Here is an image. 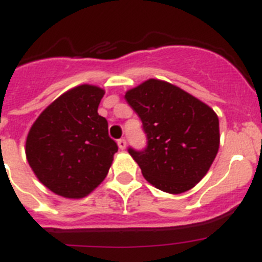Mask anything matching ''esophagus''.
Masks as SVG:
<instances>
[{"label": "esophagus", "mask_w": 262, "mask_h": 262, "mask_svg": "<svg viewBox=\"0 0 262 262\" xmlns=\"http://www.w3.org/2000/svg\"><path fill=\"white\" fill-rule=\"evenodd\" d=\"M126 145H127V143L123 138L118 140V147H119L120 149H124V148H126Z\"/></svg>", "instance_id": "34e87169"}]
</instances>
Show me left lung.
<instances>
[{"mask_svg":"<svg viewBox=\"0 0 262 262\" xmlns=\"http://www.w3.org/2000/svg\"><path fill=\"white\" fill-rule=\"evenodd\" d=\"M142 119L143 151L128 148L144 178L170 194L190 190L209 172L219 149V119L210 106L165 81L149 80L124 96Z\"/></svg>","mask_w":262,"mask_h":262,"instance_id":"left-lung-1","label":"left lung"}]
</instances>
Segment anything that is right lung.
<instances>
[{"label":"right lung","mask_w":262,"mask_h":262,"mask_svg":"<svg viewBox=\"0 0 262 262\" xmlns=\"http://www.w3.org/2000/svg\"><path fill=\"white\" fill-rule=\"evenodd\" d=\"M105 90L80 85L55 99L26 139V157L39 181L64 198H84L107 176L117 143L98 114Z\"/></svg>","instance_id":"1"}]
</instances>
